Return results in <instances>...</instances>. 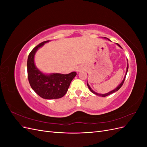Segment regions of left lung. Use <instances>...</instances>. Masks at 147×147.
Returning <instances> with one entry per match:
<instances>
[{"label":"left lung","mask_w":147,"mask_h":147,"mask_svg":"<svg viewBox=\"0 0 147 147\" xmlns=\"http://www.w3.org/2000/svg\"><path fill=\"white\" fill-rule=\"evenodd\" d=\"M108 40H109V38H108ZM117 45L119 46V47H120L121 48V47L120 46L118 43H117ZM127 70H128V62H127V70H126V75H125V77H124V79H123V82L121 83V84H119V85L117 88H115L114 90H112V91H110V92H108V93H106V94H99V93H97V92H94V91H93L92 89L91 88V87L90 86V85H89L88 84V83H87V85H88V88H89V89H90V91L92 92V93H94V94H95L96 95H97V96H102V97H105V96H109V95H110V94H112V93H113V92H116V91H118L119 89H120V88H121L122 86H123V83H124V80H125V78H126V74H127Z\"/></svg>","instance_id":"8db88e82"}]
</instances>
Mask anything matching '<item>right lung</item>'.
<instances>
[{
	"label": "right lung",
	"mask_w": 147,
	"mask_h": 147,
	"mask_svg": "<svg viewBox=\"0 0 147 147\" xmlns=\"http://www.w3.org/2000/svg\"><path fill=\"white\" fill-rule=\"evenodd\" d=\"M48 42L49 40L40 43L29 53L27 63L28 77L31 88L39 96L46 99H59L66 94L77 73L45 75L37 69L34 61L35 53L38 48Z\"/></svg>",
	"instance_id": "add662e5"
}]
</instances>
